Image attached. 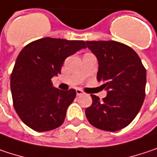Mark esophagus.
Returning <instances> with one entry per match:
<instances>
[{
	"instance_id": "1",
	"label": "esophagus",
	"mask_w": 157,
	"mask_h": 157,
	"mask_svg": "<svg viewBox=\"0 0 157 157\" xmlns=\"http://www.w3.org/2000/svg\"><path fill=\"white\" fill-rule=\"evenodd\" d=\"M83 93H83L81 89H76V94H77L78 96H80V95H82Z\"/></svg>"
}]
</instances>
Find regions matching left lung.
<instances>
[{"instance_id": "8db88e82", "label": "left lung", "mask_w": 157, "mask_h": 157, "mask_svg": "<svg viewBox=\"0 0 157 157\" xmlns=\"http://www.w3.org/2000/svg\"><path fill=\"white\" fill-rule=\"evenodd\" d=\"M87 48L97 56V80L108 91L100 98L92 94L93 104L85 114L93 127L117 131L129 125L140 110L146 96L147 72L138 55L121 42L86 41Z\"/></svg>"}]
</instances>
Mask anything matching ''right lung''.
Returning <instances> with one entry per match:
<instances>
[{
	"label": "right lung",
	"instance_id": "obj_1",
	"mask_svg": "<svg viewBox=\"0 0 157 157\" xmlns=\"http://www.w3.org/2000/svg\"><path fill=\"white\" fill-rule=\"evenodd\" d=\"M85 48L83 40L44 37L21 51L10 75V90L14 109L28 127L45 132L64 123L76 92L54 88L51 79L61 74L66 57Z\"/></svg>",
	"mask_w": 157,
	"mask_h": 157
}]
</instances>
